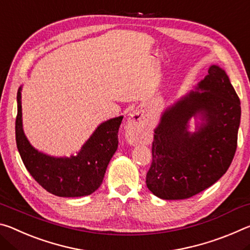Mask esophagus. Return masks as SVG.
Segmentation results:
<instances>
[{
    "instance_id": "1",
    "label": "esophagus",
    "mask_w": 250,
    "mask_h": 250,
    "mask_svg": "<svg viewBox=\"0 0 250 250\" xmlns=\"http://www.w3.org/2000/svg\"><path fill=\"white\" fill-rule=\"evenodd\" d=\"M142 116L138 110L130 113V117L125 125V139L130 145H137L141 141L145 134V128L141 122Z\"/></svg>"
}]
</instances>
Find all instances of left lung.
Wrapping results in <instances>:
<instances>
[{"mask_svg":"<svg viewBox=\"0 0 250 250\" xmlns=\"http://www.w3.org/2000/svg\"><path fill=\"white\" fill-rule=\"evenodd\" d=\"M240 101L226 71L211 65L195 89L162 112L154 129L146 186L162 200H184L221 179L237 147ZM196 120V131L189 121Z\"/></svg>","mask_w":250,"mask_h":250,"instance_id":"8db88e82","label":"left lung"}]
</instances>
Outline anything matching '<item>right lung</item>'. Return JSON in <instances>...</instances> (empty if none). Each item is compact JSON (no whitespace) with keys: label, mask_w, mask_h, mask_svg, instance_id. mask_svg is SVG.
<instances>
[{"label":"right lung","mask_w":250,"mask_h":250,"mask_svg":"<svg viewBox=\"0 0 250 250\" xmlns=\"http://www.w3.org/2000/svg\"><path fill=\"white\" fill-rule=\"evenodd\" d=\"M22 86L18 90V116L15 121L16 146L25 167L46 191L61 197L90 195L103 183L110 160L118 147V131L124 117L100 124L79 152L67 156H53L36 150L23 130Z\"/></svg>","instance_id":"obj_1"}]
</instances>
